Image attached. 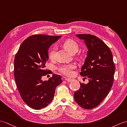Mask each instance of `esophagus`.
<instances>
[{
    "label": "esophagus",
    "mask_w": 127,
    "mask_h": 127,
    "mask_svg": "<svg viewBox=\"0 0 127 127\" xmlns=\"http://www.w3.org/2000/svg\"><path fill=\"white\" fill-rule=\"evenodd\" d=\"M65 80L66 82H71L72 81V79H70V78H65Z\"/></svg>",
    "instance_id": "1"
}]
</instances>
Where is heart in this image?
Segmentation results:
<instances>
[{
  "mask_svg": "<svg viewBox=\"0 0 127 127\" xmlns=\"http://www.w3.org/2000/svg\"><path fill=\"white\" fill-rule=\"evenodd\" d=\"M64 48L67 50L70 54H74L78 50L79 47L77 43L74 40L71 39H67L63 43ZM56 52V48H53L50 50L49 54V57L50 59L53 60L55 58ZM76 65L74 64H64L58 68V70L61 73L66 76H72L73 75V70L75 69Z\"/></svg>",
  "mask_w": 127,
  "mask_h": 127,
  "instance_id": "b5f03b06",
  "label": "heart"
}]
</instances>
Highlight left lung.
<instances>
[{"label":"left lung","instance_id":"obj_1","mask_svg":"<svg viewBox=\"0 0 127 127\" xmlns=\"http://www.w3.org/2000/svg\"><path fill=\"white\" fill-rule=\"evenodd\" d=\"M76 36L84 41L88 50L80 74L89 82L80 83L79 89L74 93V98L82 108L91 109L108 95L113 84L115 66L110 49L102 40L89 34Z\"/></svg>","mask_w":127,"mask_h":127}]
</instances>
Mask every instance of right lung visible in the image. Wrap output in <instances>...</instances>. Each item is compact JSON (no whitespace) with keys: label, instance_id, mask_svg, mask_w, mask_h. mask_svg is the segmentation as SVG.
Instances as JSON below:
<instances>
[{"label":"right lung","instance_id":"obj_1","mask_svg":"<svg viewBox=\"0 0 127 127\" xmlns=\"http://www.w3.org/2000/svg\"><path fill=\"white\" fill-rule=\"evenodd\" d=\"M61 36L34 34L22 43L14 61V75L18 89L24 101L29 107L40 110L52 101L56 88L62 79L53 74L48 81L42 77L48 74L45 64L48 50Z\"/></svg>","mask_w":127,"mask_h":127}]
</instances>
